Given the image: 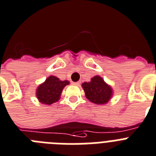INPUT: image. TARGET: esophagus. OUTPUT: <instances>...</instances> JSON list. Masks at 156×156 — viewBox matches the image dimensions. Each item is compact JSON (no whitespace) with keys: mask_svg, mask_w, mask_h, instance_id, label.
I'll return each mask as SVG.
<instances>
[{"mask_svg":"<svg viewBox=\"0 0 156 156\" xmlns=\"http://www.w3.org/2000/svg\"><path fill=\"white\" fill-rule=\"evenodd\" d=\"M73 84L76 85V86H80V81H78V82H74Z\"/></svg>","mask_w":156,"mask_h":156,"instance_id":"1","label":"esophagus"}]
</instances>
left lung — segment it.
<instances>
[{
  "instance_id": "left-lung-1",
  "label": "left lung",
  "mask_w": 156,
  "mask_h": 156,
  "mask_svg": "<svg viewBox=\"0 0 156 156\" xmlns=\"http://www.w3.org/2000/svg\"><path fill=\"white\" fill-rule=\"evenodd\" d=\"M86 98L93 103L98 105L106 104L113 95V90L110 86L99 76L91 78L90 82L82 83Z\"/></svg>"
}]
</instances>
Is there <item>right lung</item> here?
<instances>
[{
    "mask_svg": "<svg viewBox=\"0 0 156 156\" xmlns=\"http://www.w3.org/2000/svg\"><path fill=\"white\" fill-rule=\"evenodd\" d=\"M69 84L68 80H60L58 77L50 76L44 83L38 86L36 90V96L40 102L51 105L59 100L62 90Z\"/></svg>",
    "mask_w": 156,
    "mask_h": 156,
    "instance_id": "obj_1",
    "label": "right lung"
}]
</instances>
